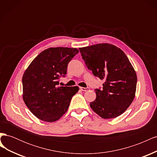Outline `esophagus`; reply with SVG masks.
I'll list each match as a JSON object with an SVG mask.
<instances>
[{"label": "esophagus", "instance_id": "1", "mask_svg": "<svg viewBox=\"0 0 157 157\" xmlns=\"http://www.w3.org/2000/svg\"><path fill=\"white\" fill-rule=\"evenodd\" d=\"M80 90H82V91H84V92H86V91H88V90H90V88H89L88 87H87V88H84V87H80Z\"/></svg>", "mask_w": 157, "mask_h": 157}]
</instances>
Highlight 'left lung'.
<instances>
[{"mask_svg": "<svg viewBox=\"0 0 157 157\" xmlns=\"http://www.w3.org/2000/svg\"><path fill=\"white\" fill-rule=\"evenodd\" d=\"M87 68L95 77L105 80L103 88L95 89L96 99L90 107L105 119L121 115L135 97L137 76L124 52L109 44L79 48Z\"/></svg>", "mask_w": 157, "mask_h": 157, "instance_id": "obj_1", "label": "left lung"}]
</instances>
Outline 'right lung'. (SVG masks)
Segmentation results:
<instances>
[{
    "mask_svg": "<svg viewBox=\"0 0 157 157\" xmlns=\"http://www.w3.org/2000/svg\"><path fill=\"white\" fill-rule=\"evenodd\" d=\"M77 48H50L33 59L22 78L23 99L31 112L46 122L58 121L67 111L78 86H58Z\"/></svg>",
    "mask_w": 157,
    "mask_h": 157,
    "instance_id": "obj_1",
    "label": "right lung"
}]
</instances>
